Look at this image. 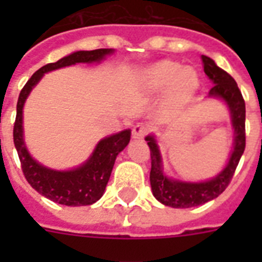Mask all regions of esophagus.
Listing matches in <instances>:
<instances>
[{
    "label": "esophagus",
    "mask_w": 262,
    "mask_h": 262,
    "mask_svg": "<svg viewBox=\"0 0 262 262\" xmlns=\"http://www.w3.org/2000/svg\"><path fill=\"white\" fill-rule=\"evenodd\" d=\"M147 132L148 129L145 125H143V123H137V125H135L133 129H132V136H133V139L135 140H141L144 136L147 135Z\"/></svg>",
    "instance_id": "34e87169"
}]
</instances>
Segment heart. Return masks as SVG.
<instances>
[{
  "label": "heart",
  "mask_w": 262,
  "mask_h": 262,
  "mask_svg": "<svg viewBox=\"0 0 262 262\" xmlns=\"http://www.w3.org/2000/svg\"><path fill=\"white\" fill-rule=\"evenodd\" d=\"M140 83L149 94L166 88V103L183 106L193 99L200 87L199 73L190 67H181L171 59H163L140 72Z\"/></svg>",
  "instance_id": "b5f03b06"
}]
</instances>
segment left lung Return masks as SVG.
<instances>
[{"mask_svg":"<svg viewBox=\"0 0 262 262\" xmlns=\"http://www.w3.org/2000/svg\"><path fill=\"white\" fill-rule=\"evenodd\" d=\"M203 67L205 75L211 80L213 87L211 88L208 98L220 99L226 103L231 115V125L234 129V144H232L231 154L227 160V164L213 178L201 181V182H187L179 181L171 177H167L163 170V159L160 154L159 145L155 136L148 135L145 141L151 149V189L159 203L172 208H191L216 199L222 194L228 183L241 160V156L245 151V100L242 98L239 88L235 80L228 75L227 72L220 69L215 61L207 55H201Z\"/></svg>","mask_w":262,"mask_h":262,"instance_id":"obj_1","label":"left lung"}]
</instances>
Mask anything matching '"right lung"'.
<instances>
[{"mask_svg": "<svg viewBox=\"0 0 262 262\" xmlns=\"http://www.w3.org/2000/svg\"><path fill=\"white\" fill-rule=\"evenodd\" d=\"M114 51V49L75 51L58 59L57 62L47 63L35 72L20 92L13 127V141L21 163V170L28 183L39 194L45 195L46 199L57 204L68 207H81L96 203L106 190V185L110 179L117 156L130 141L132 130L125 129L100 140L90 158L77 167L71 170H54L39 163L27 149L23 126L24 103L30 96L31 91L42 80L45 73L76 63H99Z\"/></svg>", "mask_w": 262, "mask_h": 262, "instance_id": "1", "label": "right lung"}]
</instances>
